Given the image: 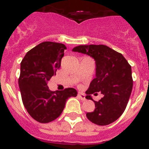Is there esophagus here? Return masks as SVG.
<instances>
[{
	"label": "esophagus",
	"instance_id": "obj_1",
	"mask_svg": "<svg viewBox=\"0 0 149 149\" xmlns=\"http://www.w3.org/2000/svg\"><path fill=\"white\" fill-rule=\"evenodd\" d=\"M78 95L79 98H81V99L82 100V101H85V100H86V96H85L84 93H78V95Z\"/></svg>",
	"mask_w": 149,
	"mask_h": 149
}]
</instances>
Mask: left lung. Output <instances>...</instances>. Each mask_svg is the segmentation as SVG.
<instances>
[{
    "mask_svg": "<svg viewBox=\"0 0 149 149\" xmlns=\"http://www.w3.org/2000/svg\"><path fill=\"white\" fill-rule=\"evenodd\" d=\"M72 51L89 55L95 61V77L86 92V98L93 100L91 95L98 92L104 95L98 101H93L95 109L86 117L98 125L113 123L124 113L131 94V66L122 54L104 45H79Z\"/></svg>",
    "mask_w": 149,
    "mask_h": 149,
    "instance_id": "1",
    "label": "left lung"
}]
</instances>
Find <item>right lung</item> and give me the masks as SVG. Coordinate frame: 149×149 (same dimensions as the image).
Instances as JSON below:
<instances>
[{
	"label": "right lung",
	"instance_id": "obj_1",
	"mask_svg": "<svg viewBox=\"0 0 149 149\" xmlns=\"http://www.w3.org/2000/svg\"><path fill=\"white\" fill-rule=\"evenodd\" d=\"M64 44L44 42L27 52L21 63L20 88L24 106L30 116L40 123L58 118L70 97H76L74 88L52 92L48 82L61 65Z\"/></svg>",
	"mask_w": 149,
	"mask_h": 149
}]
</instances>
